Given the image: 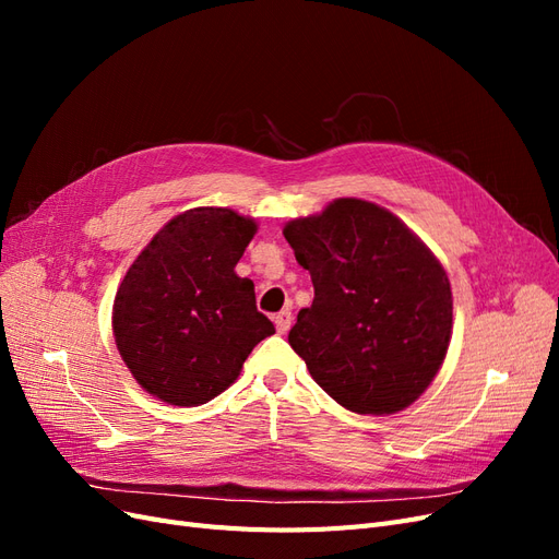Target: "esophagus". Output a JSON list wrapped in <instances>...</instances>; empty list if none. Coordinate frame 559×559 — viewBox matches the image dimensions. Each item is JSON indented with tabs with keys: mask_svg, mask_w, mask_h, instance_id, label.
Segmentation results:
<instances>
[{
	"mask_svg": "<svg viewBox=\"0 0 559 559\" xmlns=\"http://www.w3.org/2000/svg\"><path fill=\"white\" fill-rule=\"evenodd\" d=\"M275 329L282 335L292 329V312L289 310H282L280 314H275Z\"/></svg>",
	"mask_w": 559,
	"mask_h": 559,
	"instance_id": "esophagus-1",
	"label": "esophagus"
}]
</instances>
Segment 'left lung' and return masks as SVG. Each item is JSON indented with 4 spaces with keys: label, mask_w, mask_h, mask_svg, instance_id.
Listing matches in <instances>:
<instances>
[{
    "label": "left lung",
    "mask_w": 559,
    "mask_h": 559,
    "mask_svg": "<svg viewBox=\"0 0 559 559\" xmlns=\"http://www.w3.org/2000/svg\"><path fill=\"white\" fill-rule=\"evenodd\" d=\"M314 300L289 345L324 392L359 415L408 408L441 370L452 335L445 267L399 216L359 198L284 226Z\"/></svg>",
    "instance_id": "1"
}]
</instances>
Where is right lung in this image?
<instances>
[{
  "label": "right lung",
  "mask_w": 559,
  "mask_h": 559,
  "mask_svg": "<svg viewBox=\"0 0 559 559\" xmlns=\"http://www.w3.org/2000/svg\"><path fill=\"white\" fill-rule=\"evenodd\" d=\"M257 222L228 207L170 218L118 286L111 326L132 378L170 405H202L238 380L275 326L235 265Z\"/></svg>",
  "instance_id": "add662e5"
}]
</instances>
